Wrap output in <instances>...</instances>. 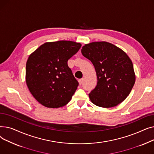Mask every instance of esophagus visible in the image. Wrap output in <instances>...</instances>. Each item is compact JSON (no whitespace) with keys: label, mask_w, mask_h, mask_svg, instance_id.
Listing matches in <instances>:
<instances>
[{"label":"esophagus","mask_w":154,"mask_h":154,"mask_svg":"<svg viewBox=\"0 0 154 154\" xmlns=\"http://www.w3.org/2000/svg\"><path fill=\"white\" fill-rule=\"evenodd\" d=\"M83 81H84V79H80L79 80V83L80 85H81L82 83H83Z\"/></svg>","instance_id":"1"}]
</instances>
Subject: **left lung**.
Here are the masks:
<instances>
[{"instance_id": "left-lung-1", "label": "left lung", "mask_w": 154, "mask_h": 154, "mask_svg": "<svg viewBox=\"0 0 154 154\" xmlns=\"http://www.w3.org/2000/svg\"><path fill=\"white\" fill-rule=\"evenodd\" d=\"M82 55L95 67L97 84L88 94L95 106L110 108L122 102L135 82L132 62L120 48L107 42L85 44Z\"/></svg>"}]
</instances>
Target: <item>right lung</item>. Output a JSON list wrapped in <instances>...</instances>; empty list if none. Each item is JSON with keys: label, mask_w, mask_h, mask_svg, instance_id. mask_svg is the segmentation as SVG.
Segmentation results:
<instances>
[{"label": "right lung", "mask_w": 154, "mask_h": 154, "mask_svg": "<svg viewBox=\"0 0 154 154\" xmlns=\"http://www.w3.org/2000/svg\"><path fill=\"white\" fill-rule=\"evenodd\" d=\"M81 45L67 40L46 42L29 57L26 70L27 85L42 106L59 108L71 100L79 82L67 61Z\"/></svg>", "instance_id": "right-lung-1"}]
</instances>
